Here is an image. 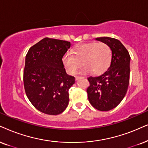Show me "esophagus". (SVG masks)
<instances>
[{"instance_id":"esophagus-1","label":"esophagus","mask_w":148,"mask_h":148,"mask_svg":"<svg viewBox=\"0 0 148 148\" xmlns=\"http://www.w3.org/2000/svg\"><path fill=\"white\" fill-rule=\"evenodd\" d=\"M80 77V76H76V77H75V79H76V80H78V78H79Z\"/></svg>"}]
</instances>
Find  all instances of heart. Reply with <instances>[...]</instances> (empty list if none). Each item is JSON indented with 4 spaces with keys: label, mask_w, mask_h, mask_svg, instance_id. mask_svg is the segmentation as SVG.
Here are the masks:
<instances>
[{
    "label": "heart",
    "mask_w": 148,
    "mask_h": 148,
    "mask_svg": "<svg viewBox=\"0 0 148 148\" xmlns=\"http://www.w3.org/2000/svg\"><path fill=\"white\" fill-rule=\"evenodd\" d=\"M111 48L103 42H92L78 45L74 49V55L67 52L63 57V63L69 74H75L81 66L85 65L80 74L93 72L96 74L105 72L111 64Z\"/></svg>",
    "instance_id": "1"
}]
</instances>
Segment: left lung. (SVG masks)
<instances>
[{
    "instance_id": "8db88e82",
    "label": "left lung",
    "mask_w": 148,
    "mask_h": 148,
    "mask_svg": "<svg viewBox=\"0 0 148 148\" xmlns=\"http://www.w3.org/2000/svg\"><path fill=\"white\" fill-rule=\"evenodd\" d=\"M96 40L105 43L112 52L110 67L101 75L87 78L90 85L87 92L89 102L96 109L108 111L121 102L127 92L130 79V57L120 41L102 37Z\"/></svg>"
}]
</instances>
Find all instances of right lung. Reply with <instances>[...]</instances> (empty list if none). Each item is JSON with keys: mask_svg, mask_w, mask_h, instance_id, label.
<instances>
[{"mask_svg": "<svg viewBox=\"0 0 148 148\" xmlns=\"http://www.w3.org/2000/svg\"><path fill=\"white\" fill-rule=\"evenodd\" d=\"M67 41L46 37L29 48L25 59L24 86L31 104L48 115H59L68 105L75 78L65 72L62 58L70 48Z\"/></svg>", "mask_w": 148, "mask_h": 148, "instance_id": "right-lung-1", "label": "right lung"}]
</instances>
